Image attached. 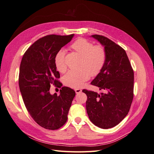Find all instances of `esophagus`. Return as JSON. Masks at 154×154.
I'll return each instance as SVG.
<instances>
[{
    "instance_id": "34e87169",
    "label": "esophagus",
    "mask_w": 154,
    "mask_h": 154,
    "mask_svg": "<svg viewBox=\"0 0 154 154\" xmlns=\"http://www.w3.org/2000/svg\"><path fill=\"white\" fill-rule=\"evenodd\" d=\"M74 91H75V92L76 93V94H79V93H80L82 92V90L80 89V88H76Z\"/></svg>"
}]
</instances>
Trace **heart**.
Masks as SVG:
<instances>
[{"instance_id": "heart-1", "label": "heart", "mask_w": 154, "mask_h": 154, "mask_svg": "<svg viewBox=\"0 0 154 154\" xmlns=\"http://www.w3.org/2000/svg\"><path fill=\"white\" fill-rule=\"evenodd\" d=\"M71 48L80 57L78 65L80 69L69 71L63 77V83L67 87L77 88L83 85L89 76H96L102 71L106 63V53L103 46L94 45L84 38L76 40ZM64 56V51L61 49L54 58L55 66L60 72H66L67 69Z\"/></svg>"}]
</instances>
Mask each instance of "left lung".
<instances>
[{
    "instance_id": "obj_1",
    "label": "left lung",
    "mask_w": 154,
    "mask_h": 154,
    "mask_svg": "<svg viewBox=\"0 0 154 154\" xmlns=\"http://www.w3.org/2000/svg\"><path fill=\"white\" fill-rule=\"evenodd\" d=\"M92 37L103 46L106 60L102 71L91 82L105 93L83 90L91 122L103 129L118 125L127 115L134 96V71L125 51L101 35Z\"/></svg>"
}]
</instances>
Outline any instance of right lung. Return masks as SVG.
Instances as JSON below:
<instances>
[{
  "mask_svg": "<svg viewBox=\"0 0 154 154\" xmlns=\"http://www.w3.org/2000/svg\"><path fill=\"white\" fill-rule=\"evenodd\" d=\"M74 35H51L32 44L23 56L20 66V91L26 109L32 118L42 127L57 130L66 123L75 91L62 87L60 94H51V85L61 87L57 79L54 58L58 51L71 41Z\"/></svg>",
  "mask_w": 154,
  "mask_h": 154,
  "instance_id": "right-lung-1",
  "label": "right lung"
}]
</instances>
